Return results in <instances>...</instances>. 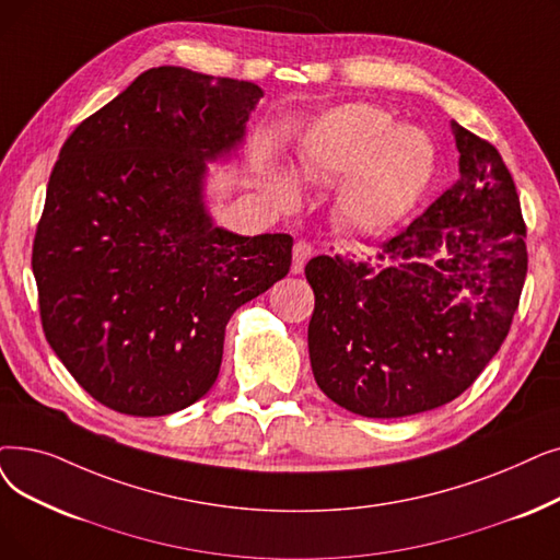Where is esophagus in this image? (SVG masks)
I'll list each match as a JSON object with an SVG mask.
<instances>
[{
	"instance_id": "1",
	"label": "esophagus",
	"mask_w": 560,
	"mask_h": 560,
	"mask_svg": "<svg viewBox=\"0 0 560 560\" xmlns=\"http://www.w3.org/2000/svg\"><path fill=\"white\" fill-rule=\"evenodd\" d=\"M311 256H313V247L308 245V242H304V240L295 242V247H293V267H290V270H293V275H302L304 272V265H306V260Z\"/></svg>"
}]
</instances>
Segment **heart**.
<instances>
[{
	"label": "heart",
	"instance_id": "heart-1",
	"mask_svg": "<svg viewBox=\"0 0 560 560\" xmlns=\"http://www.w3.org/2000/svg\"><path fill=\"white\" fill-rule=\"evenodd\" d=\"M434 168L430 139L373 105L352 103L315 118L300 139L293 178L302 185L340 183L334 210L357 233H380L400 222L419 201ZM279 206L298 201L288 176L272 174Z\"/></svg>",
	"mask_w": 560,
	"mask_h": 560
}]
</instances>
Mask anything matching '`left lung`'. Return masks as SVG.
<instances>
[{
  "mask_svg": "<svg viewBox=\"0 0 560 560\" xmlns=\"http://www.w3.org/2000/svg\"><path fill=\"white\" fill-rule=\"evenodd\" d=\"M459 178L375 256L306 262L313 377L336 405L400 419L455 400L508 336L526 226L499 151L455 120Z\"/></svg>",
  "mask_w": 560,
  "mask_h": 560,
  "instance_id": "1",
  "label": "left lung"
}]
</instances>
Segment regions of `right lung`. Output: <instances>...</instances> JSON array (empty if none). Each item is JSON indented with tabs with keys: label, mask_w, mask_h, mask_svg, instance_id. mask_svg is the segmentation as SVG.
<instances>
[{
	"label": "right lung",
	"mask_w": 560,
	"mask_h": 560,
	"mask_svg": "<svg viewBox=\"0 0 560 560\" xmlns=\"http://www.w3.org/2000/svg\"><path fill=\"white\" fill-rule=\"evenodd\" d=\"M260 98L254 82L151 68L59 153L32 254L43 331L120 415L203 398L235 308L290 270L293 237L217 226L203 194L208 162L237 158Z\"/></svg>",
	"instance_id": "add662e5"
}]
</instances>
